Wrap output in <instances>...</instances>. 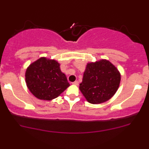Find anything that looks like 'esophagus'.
<instances>
[{"instance_id": "esophagus-1", "label": "esophagus", "mask_w": 149, "mask_h": 149, "mask_svg": "<svg viewBox=\"0 0 149 149\" xmlns=\"http://www.w3.org/2000/svg\"><path fill=\"white\" fill-rule=\"evenodd\" d=\"M73 85H78V80H76V81L73 82Z\"/></svg>"}]
</instances>
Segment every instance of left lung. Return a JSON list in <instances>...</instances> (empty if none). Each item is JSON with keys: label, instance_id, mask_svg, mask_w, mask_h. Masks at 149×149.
Returning a JSON list of instances; mask_svg holds the SVG:
<instances>
[{"label": "left lung", "instance_id": "8db88e82", "mask_svg": "<svg viewBox=\"0 0 149 149\" xmlns=\"http://www.w3.org/2000/svg\"><path fill=\"white\" fill-rule=\"evenodd\" d=\"M121 74L110 61L100 60L86 66L79 89L87 101L103 103L115 94L119 87Z\"/></svg>", "mask_w": 149, "mask_h": 149}]
</instances>
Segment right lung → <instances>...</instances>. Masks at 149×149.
Returning a JSON list of instances; mask_svg holds the SVG:
<instances>
[{
	"mask_svg": "<svg viewBox=\"0 0 149 149\" xmlns=\"http://www.w3.org/2000/svg\"><path fill=\"white\" fill-rule=\"evenodd\" d=\"M26 82L36 98L51 101L69 87L67 76L55 60L41 57L30 64L26 71Z\"/></svg>",
	"mask_w": 149,
	"mask_h": 149,
	"instance_id": "right-lung-1",
	"label": "right lung"
}]
</instances>
